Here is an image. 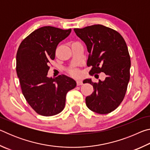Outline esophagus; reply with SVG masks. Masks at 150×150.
Returning a JSON list of instances; mask_svg holds the SVG:
<instances>
[{"label": "esophagus", "instance_id": "34e87169", "mask_svg": "<svg viewBox=\"0 0 150 150\" xmlns=\"http://www.w3.org/2000/svg\"><path fill=\"white\" fill-rule=\"evenodd\" d=\"M83 84V81H81V80H77V86L82 85Z\"/></svg>", "mask_w": 150, "mask_h": 150}]
</instances>
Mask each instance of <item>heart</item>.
<instances>
[{"label": "heart", "instance_id": "obj_1", "mask_svg": "<svg viewBox=\"0 0 150 150\" xmlns=\"http://www.w3.org/2000/svg\"><path fill=\"white\" fill-rule=\"evenodd\" d=\"M71 73L73 75H78L79 74V73L78 71H76V70H72Z\"/></svg>", "mask_w": 150, "mask_h": 150}]
</instances>
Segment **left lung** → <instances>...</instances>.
I'll list each match as a JSON object with an SVG mask.
<instances>
[{
  "mask_svg": "<svg viewBox=\"0 0 150 150\" xmlns=\"http://www.w3.org/2000/svg\"><path fill=\"white\" fill-rule=\"evenodd\" d=\"M74 31L87 45L89 54L87 64L92 66L90 74L103 72L106 75L105 80L97 83L91 79L85 80L94 88L85 98L86 105L98 114L110 113L123 100L130 80L131 62L126 43L117 31L103 25L75 28Z\"/></svg>",
  "mask_w": 150,
  "mask_h": 150,
  "instance_id": "obj_1",
  "label": "left lung"
}]
</instances>
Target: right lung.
<instances>
[{"label": "right lung", "mask_w": 150, "mask_h": 150, "mask_svg": "<svg viewBox=\"0 0 150 150\" xmlns=\"http://www.w3.org/2000/svg\"><path fill=\"white\" fill-rule=\"evenodd\" d=\"M71 29L44 26L35 30L21 42L16 54V73L24 96L38 114L51 116L65 107L67 92L77 83L72 78L61 75L47 77L51 60L55 57L59 43Z\"/></svg>", "instance_id": "1"}]
</instances>
